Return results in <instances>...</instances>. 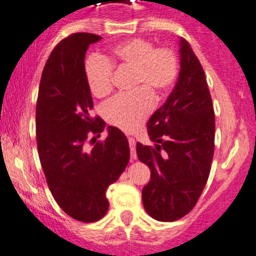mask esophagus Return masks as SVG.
<instances>
[{
  "mask_svg": "<svg viewBox=\"0 0 256 256\" xmlns=\"http://www.w3.org/2000/svg\"><path fill=\"white\" fill-rule=\"evenodd\" d=\"M128 144H130V150H131V160H136L138 155H136V141L134 138H128Z\"/></svg>",
  "mask_w": 256,
  "mask_h": 256,
  "instance_id": "1",
  "label": "esophagus"
}]
</instances>
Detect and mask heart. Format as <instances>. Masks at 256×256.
Here are the masks:
<instances>
[{
    "label": "heart",
    "instance_id": "b5f03b06",
    "mask_svg": "<svg viewBox=\"0 0 256 256\" xmlns=\"http://www.w3.org/2000/svg\"><path fill=\"white\" fill-rule=\"evenodd\" d=\"M111 66L132 70L131 88L136 91L106 104L104 118L110 125L131 132L140 128L152 111V94L161 98L174 86L178 74V57L171 48H155L152 42L144 38L120 42L105 57L90 56L85 64V80L95 98H106L112 91Z\"/></svg>",
    "mask_w": 256,
    "mask_h": 256
}]
</instances>
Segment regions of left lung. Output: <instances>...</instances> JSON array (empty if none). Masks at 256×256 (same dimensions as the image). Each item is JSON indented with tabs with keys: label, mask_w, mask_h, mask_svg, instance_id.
I'll return each instance as SVG.
<instances>
[{
	"label": "left lung",
	"mask_w": 256,
	"mask_h": 256,
	"mask_svg": "<svg viewBox=\"0 0 256 256\" xmlns=\"http://www.w3.org/2000/svg\"><path fill=\"white\" fill-rule=\"evenodd\" d=\"M178 46L175 88L148 121L155 146L136 144L138 160L151 170L142 188L144 208L158 222H175L192 210L214 155L215 115L206 78L188 42L181 37Z\"/></svg>",
	"instance_id": "1"
}]
</instances>
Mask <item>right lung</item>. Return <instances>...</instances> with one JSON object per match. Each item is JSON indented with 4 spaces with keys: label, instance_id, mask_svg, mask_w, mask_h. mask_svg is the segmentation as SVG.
Returning a JSON list of instances; mask_svg holds the SVG:
<instances>
[{
    "label": "right lung",
    "instance_id": "obj_1",
    "mask_svg": "<svg viewBox=\"0 0 256 256\" xmlns=\"http://www.w3.org/2000/svg\"><path fill=\"white\" fill-rule=\"evenodd\" d=\"M100 40L80 32L54 47L42 71L36 105L37 148L47 185L58 206L84 222L105 216L106 190L130 160L128 138L115 126H108L105 141L91 150L85 146L88 134L102 132L106 126L88 114L94 102L85 80L86 51Z\"/></svg>",
    "mask_w": 256,
    "mask_h": 256
}]
</instances>
